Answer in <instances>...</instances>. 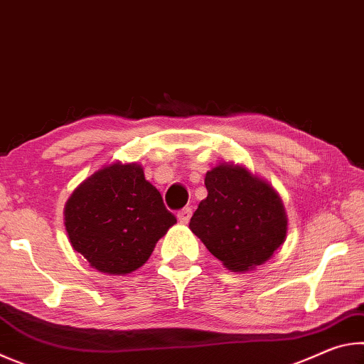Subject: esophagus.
I'll list each match as a JSON object with an SVG mask.
<instances>
[{"mask_svg": "<svg viewBox=\"0 0 364 364\" xmlns=\"http://www.w3.org/2000/svg\"><path fill=\"white\" fill-rule=\"evenodd\" d=\"M191 215H193V210H191L189 207H186V208H181L180 212H178V220L181 221V223H188V221L191 220Z\"/></svg>", "mask_w": 364, "mask_h": 364, "instance_id": "34e87169", "label": "esophagus"}]
</instances>
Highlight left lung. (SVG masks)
<instances>
[{"label": "left lung", "instance_id": "obj_1", "mask_svg": "<svg viewBox=\"0 0 364 364\" xmlns=\"http://www.w3.org/2000/svg\"><path fill=\"white\" fill-rule=\"evenodd\" d=\"M205 188L189 228L226 268H255L284 242V207L267 183L245 168L218 165L207 171Z\"/></svg>", "mask_w": 364, "mask_h": 364}]
</instances>
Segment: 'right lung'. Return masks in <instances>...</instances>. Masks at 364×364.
I'll list each match as a JSON object with an SVG mask.
<instances>
[{
  "label": "right lung",
  "instance_id": "add662e5",
  "mask_svg": "<svg viewBox=\"0 0 364 364\" xmlns=\"http://www.w3.org/2000/svg\"><path fill=\"white\" fill-rule=\"evenodd\" d=\"M64 215L72 247L91 267L110 274L143 267L156 242L176 223L136 164L97 170L73 191Z\"/></svg>",
  "mask_w": 364,
  "mask_h": 364
}]
</instances>
